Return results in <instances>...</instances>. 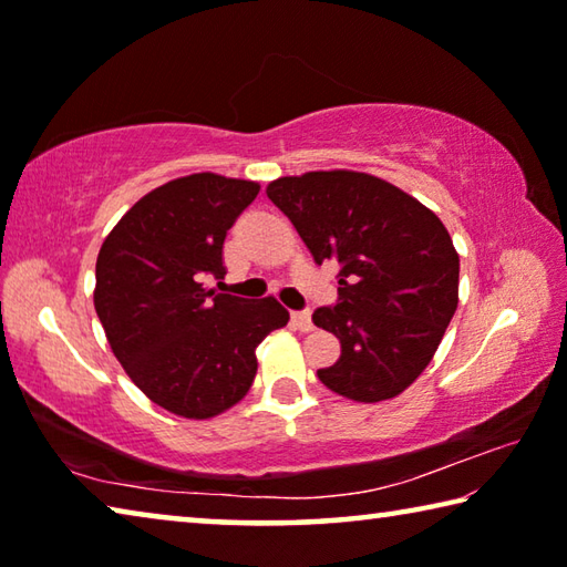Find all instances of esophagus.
Listing matches in <instances>:
<instances>
[{
    "mask_svg": "<svg viewBox=\"0 0 567 567\" xmlns=\"http://www.w3.org/2000/svg\"><path fill=\"white\" fill-rule=\"evenodd\" d=\"M292 324H295L297 330H302V332H312V330H315L312 312H310V310H297V312H292Z\"/></svg>",
    "mask_w": 567,
    "mask_h": 567,
    "instance_id": "obj_1",
    "label": "esophagus"
}]
</instances>
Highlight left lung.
I'll use <instances>...</instances> for the list:
<instances>
[{"label": "left lung", "mask_w": 567, "mask_h": 567, "mask_svg": "<svg viewBox=\"0 0 567 567\" xmlns=\"http://www.w3.org/2000/svg\"><path fill=\"white\" fill-rule=\"evenodd\" d=\"M315 262H334L338 300L312 320L342 344L318 370L342 398L400 395L433 360L457 307L460 260L445 225L390 182L364 172H307L270 182Z\"/></svg>", "instance_id": "obj_1"}]
</instances>
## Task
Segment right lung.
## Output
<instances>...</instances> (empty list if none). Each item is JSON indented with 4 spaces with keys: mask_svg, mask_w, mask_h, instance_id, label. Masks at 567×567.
<instances>
[{
    "mask_svg": "<svg viewBox=\"0 0 567 567\" xmlns=\"http://www.w3.org/2000/svg\"><path fill=\"white\" fill-rule=\"evenodd\" d=\"M257 192V182L213 172L172 179L102 243L94 310L110 348L134 385L175 415L205 420L243 400L257 344L290 320L275 297L205 287L225 277L227 229Z\"/></svg>",
    "mask_w": 567,
    "mask_h": 567,
    "instance_id": "add662e5",
    "label": "right lung"
}]
</instances>
